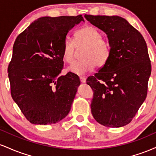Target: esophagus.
<instances>
[{
  "label": "esophagus",
  "mask_w": 156,
  "mask_h": 156,
  "mask_svg": "<svg viewBox=\"0 0 156 156\" xmlns=\"http://www.w3.org/2000/svg\"><path fill=\"white\" fill-rule=\"evenodd\" d=\"M86 79H87V78H86L84 76H80V82H81V83H85Z\"/></svg>",
  "instance_id": "esophagus-1"
}]
</instances>
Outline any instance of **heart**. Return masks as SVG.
<instances>
[{
    "instance_id": "obj_1",
    "label": "heart",
    "mask_w": 156,
    "mask_h": 156,
    "mask_svg": "<svg viewBox=\"0 0 156 156\" xmlns=\"http://www.w3.org/2000/svg\"><path fill=\"white\" fill-rule=\"evenodd\" d=\"M76 40L77 45L87 44V48L81 53V58L73 63L68 68L69 72L76 75H83L89 72L93 68L101 66L108 59L110 53V46L104 39L103 34L94 27L87 26L76 33ZM63 58L68 64H72L76 55V46L70 39H66L63 45Z\"/></svg>"
}]
</instances>
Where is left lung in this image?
<instances>
[{
	"instance_id": "obj_1",
	"label": "left lung",
	"mask_w": 156,
	"mask_h": 156,
	"mask_svg": "<svg viewBox=\"0 0 156 156\" xmlns=\"http://www.w3.org/2000/svg\"><path fill=\"white\" fill-rule=\"evenodd\" d=\"M106 34L110 53L87 83L93 91L91 112L100 124L119 128L130 122L146 99L151 64L144 37L119 16L84 15Z\"/></svg>"
}]
</instances>
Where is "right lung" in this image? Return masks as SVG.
Returning a JSON list of instances; mask_svg holds the SVG:
<instances>
[{
    "label": "right lung",
    "instance_id": "add662e5",
    "mask_svg": "<svg viewBox=\"0 0 156 156\" xmlns=\"http://www.w3.org/2000/svg\"><path fill=\"white\" fill-rule=\"evenodd\" d=\"M82 15L42 17L16 39L8 67L12 99L30 122L55 124L69 114L80 85L73 73L60 76L68 32Z\"/></svg>",
    "mask_w": 156,
    "mask_h": 156
}]
</instances>
